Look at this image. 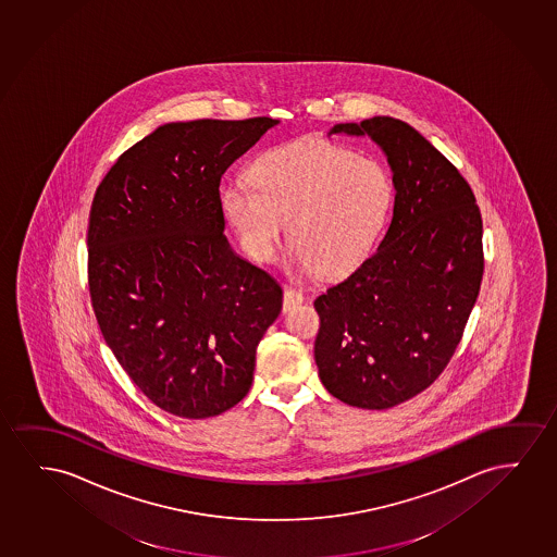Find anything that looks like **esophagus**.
I'll list each match as a JSON object with an SVG mask.
<instances>
[{
  "mask_svg": "<svg viewBox=\"0 0 557 557\" xmlns=\"http://www.w3.org/2000/svg\"><path fill=\"white\" fill-rule=\"evenodd\" d=\"M301 301H304V296H301V292L294 290V288H286V290H284L283 298L284 313H288L290 309H294V307L299 306Z\"/></svg>",
  "mask_w": 557,
  "mask_h": 557,
  "instance_id": "34e87169",
  "label": "esophagus"
}]
</instances>
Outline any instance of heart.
I'll return each mask as SVG.
<instances>
[{
  "instance_id": "1",
  "label": "heart",
  "mask_w": 557,
  "mask_h": 557,
  "mask_svg": "<svg viewBox=\"0 0 557 557\" xmlns=\"http://www.w3.org/2000/svg\"><path fill=\"white\" fill-rule=\"evenodd\" d=\"M251 183L235 181L223 210L256 261L273 259L290 223L296 265L324 276L349 273L369 256L393 200L382 164L330 143H290L251 165Z\"/></svg>"
}]
</instances>
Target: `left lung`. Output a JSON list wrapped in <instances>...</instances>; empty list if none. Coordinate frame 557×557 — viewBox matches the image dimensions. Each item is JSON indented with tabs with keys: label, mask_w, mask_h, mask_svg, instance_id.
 <instances>
[{
	"label": "left lung",
	"mask_w": 557,
	"mask_h": 557,
	"mask_svg": "<svg viewBox=\"0 0 557 557\" xmlns=\"http://www.w3.org/2000/svg\"><path fill=\"white\" fill-rule=\"evenodd\" d=\"M334 134L376 143L395 205L377 250L314 299V362L330 395L384 410L430 387L455 355L483 278V221L468 181L407 122L374 116Z\"/></svg>",
	"instance_id": "left-lung-1"
}]
</instances>
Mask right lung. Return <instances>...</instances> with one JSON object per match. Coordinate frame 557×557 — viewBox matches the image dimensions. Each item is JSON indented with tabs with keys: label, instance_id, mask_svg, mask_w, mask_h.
<instances>
[{
	"label": "right lung",
	"instance_id": "obj_1",
	"mask_svg": "<svg viewBox=\"0 0 557 557\" xmlns=\"http://www.w3.org/2000/svg\"><path fill=\"white\" fill-rule=\"evenodd\" d=\"M276 124H164L117 158L95 193V317L127 376L170 414L202 420L240 403L283 309V288L223 235L220 198L221 175Z\"/></svg>",
	"mask_w": 557,
	"mask_h": 557
}]
</instances>
